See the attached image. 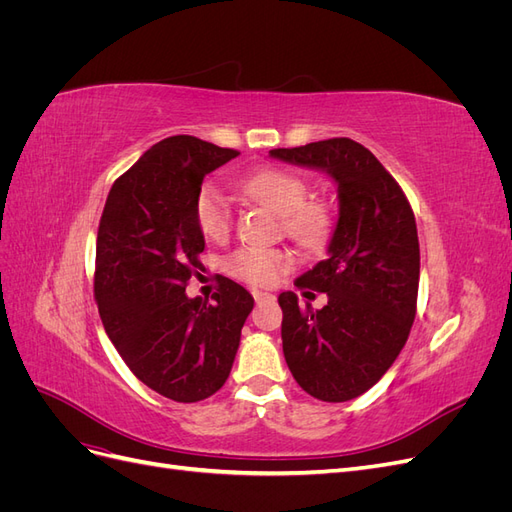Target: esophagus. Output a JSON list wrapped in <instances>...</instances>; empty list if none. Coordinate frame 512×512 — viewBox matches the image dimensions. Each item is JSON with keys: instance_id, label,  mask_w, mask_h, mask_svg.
<instances>
[{"instance_id": "obj_1", "label": "esophagus", "mask_w": 512, "mask_h": 512, "mask_svg": "<svg viewBox=\"0 0 512 512\" xmlns=\"http://www.w3.org/2000/svg\"><path fill=\"white\" fill-rule=\"evenodd\" d=\"M252 294H254V301L256 303H265V301H273L275 299L271 292H262V290H254Z\"/></svg>"}]
</instances>
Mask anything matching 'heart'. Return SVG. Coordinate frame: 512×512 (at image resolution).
Here are the masks:
<instances>
[{
	"label": "heart",
	"mask_w": 512,
	"mask_h": 512,
	"mask_svg": "<svg viewBox=\"0 0 512 512\" xmlns=\"http://www.w3.org/2000/svg\"><path fill=\"white\" fill-rule=\"evenodd\" d=\"M241 190L284 218L290 237L303 245H318L327 237L329 215L320 203H307V183L292 170L260 168L241 181ZM196 224L207 239H224L230 230V207L226 196L205 185L196 196ZM292 254L280 247H241L226 260L230 275L254 286H269L292 269Z\"/></svg>",
	"instance_id": "heart-1"
}]
</instances>
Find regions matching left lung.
<instances>
[{
    "instance_id": "8db88e82",
    "label": "left lung",
    "mask_w": 512,
    "mask_h": 512,
    "mask_svg": "<svg viewBox=\"0 0 512 512\" xmlns=\"http://www.w3.org/2000/svg\"><path fill=\"white\" fill-rule=\"evenodd\" d=\"M269 156L316 168L337 185L339 215L327 256L294 286L327 292V305L280 294L288 369L316 399L348 401L369 391L406 346L416 316L421 252L414 213L399 183L352 138H329Z\"/></svg>"
}]
</instances>
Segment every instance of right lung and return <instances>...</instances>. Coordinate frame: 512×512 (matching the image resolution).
<instances>
[{"label":"right lung","mask_w":512,"mask_h":512,"mask_svg":"<svg viewBox=\"0 0 512 512\" xmlns=\"http://www.w3.org/2000/svg\"><path fill=\"white\" fill-rule=\"evenodd\" d=\"M237 156L188 134L164 138L113 183L98 228L94 292L104 331L138 380L181 404L222 389L254 307L228 277L213 303L185 294L203 271L200 185Z\"/></svg>","instance_id":"1"}]
</instances>
